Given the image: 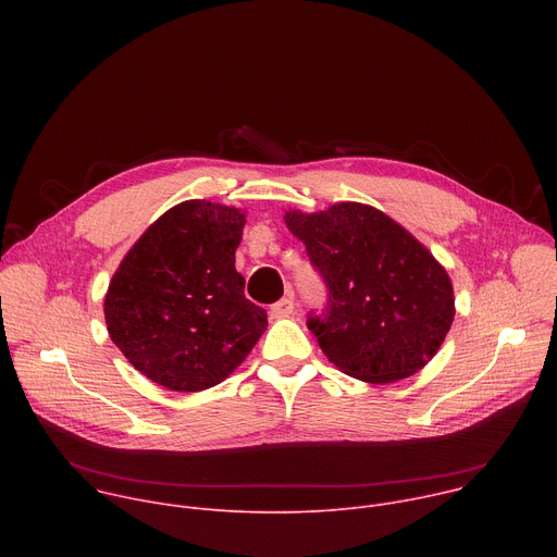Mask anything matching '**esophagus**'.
I'll list each match as a JSON object with an SVG mask.
<instances>
[{"label": "esophagus", "mask_w": 557, "mask_h": 557, "mask_svg": "<svg viewBox=\"0 0 557 557\" xmlns=\"http://www.w3.org/2000/svg\"><path fill=\"white\" fill-rule=\"evenodd\" d=\"M293 312H295V301L290 297H282L271 306V314L277 317V320H282V317H290Z\"/></svg>", "instance_id": "1"}]
</instances>
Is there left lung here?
Returning <instances> with one entry per match:
<instances>
[{
	"label": "left lung",
	"instance_id": "left-lung-1",
	"mask_svg": "<svg viewBox=\"0 0 557 557\" xmlns=\"http://www.w3.org/2000/svg\"><path fill=\"white\" fill-rule=\"evenodd\" d=\"M329 299L308 329L342 372L392 383L419 372L454 322V288L434 256L383 211L342 202L320 213L286 211Z\"/></svg>",
	"mask_w": 557,
	"mask_h": 557
}]
</instances>
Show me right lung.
Listing matches in <instances>:
<instances>
[{"label": "right lung", "instance_id": "obj_1", "mask_svg": "<svg viewBox=\"0 0 557 557\" xmlns=\"http://www.w3.org/2000/svg\"><path fill=\"white\" fill-rule=\"evenodd\" d=\"M245 213L187 200L127 251L106 295L116 348L153 383L200 392L224 381L267 331V310L235 271Z\"/></svg>", "mask_w": 557, "mask_h": 557}]
</instances>
